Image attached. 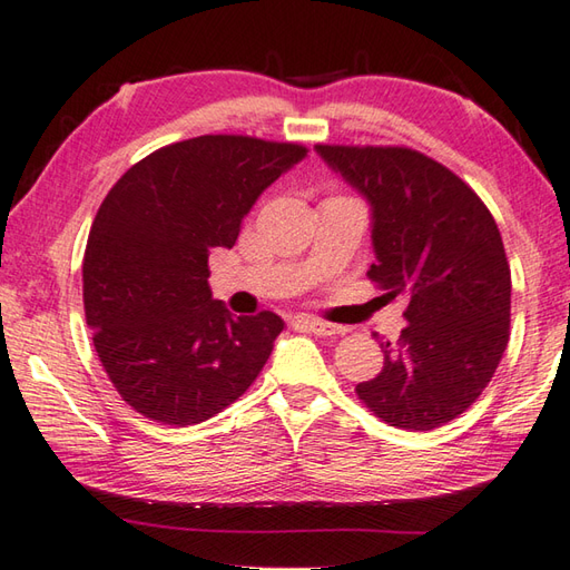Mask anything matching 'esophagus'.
<instances>
[{"label":"esophagus","instance_id":"34e87169","mask_svg":"<svg viewBox=\"0 0 570 570\" xmlns=\"http://www.w3.org/2000/svg\"><path fill=\"white\" fill-rule=\"evenodd\" d=\"M306 328L313 333V335H343L347 328L345 325H335V323H328V321H321V318H306Z\"/></svg>","mask_w":570,"mask_h":570}]
</instances>
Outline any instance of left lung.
Here are the masks:
<instances>
[{
	"mask_svg": "<svg viewBox=\"0 0 570 570\" xmlns=\"http://www.w3.org/2000/svg\"><path fill=\"white\" fill-rule=\"evenodd\" d=\"M321 159L372 210L367 276L409 294L406 328L357 396L382 421L431 431L475 402L510 341L512 276L498 223L453 171L406 147H331Z\"/></svg>",
	"mask_w": 570,
	"mask_h": 570,
	"instance_id": "1",
	"label": "left lung"
}]
</instances>
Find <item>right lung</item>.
Returning a JSON list of instances; mask_svg holds the SVG:
<instances>
[{
    "mask_svg": "<svg viewBox=\"0 0 570 570\" xmlns=\"http://www.w3.org/2000/svg\"><path fill=\"white\" fill-rule=\"evenodd\" d=\"M304 156L301 144L205 135L149 154L107 193L82 257L85 321L139 414L190 426L257 380L284 321L233 316L213 298L208 257L235 245L252 205Z\"/></svg>",
    "mask_w": 570,
    "mask_h": 570,
    "instance_id": "1",
    "label": "right lung"
}]
</instances>
